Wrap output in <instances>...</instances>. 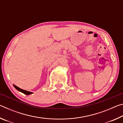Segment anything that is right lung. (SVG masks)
<instances>
[{
  "label": "right lung",
  "mask_w": 123,
  "mask_h": 123,
  "mask_svg": "<svg viewBox=\"0 0 123 123\" xmlns=\"http://www.w3.org/2000/svg\"><path fill=\"white\" fill-rule=\"evenodd\" d=\"M13 86H14V87H15L16 89H17L18 91H20V92H21L23 93L24 94H26V95H29V94H32V92H30L27 91H25V90H24V89H21V88H19V87H18L16 86V85H13Z\"/></svg>",
  "instance_id": "1"
}]
</instances>
